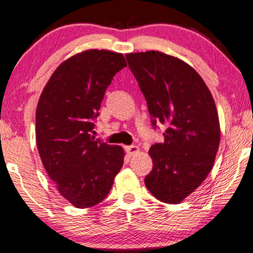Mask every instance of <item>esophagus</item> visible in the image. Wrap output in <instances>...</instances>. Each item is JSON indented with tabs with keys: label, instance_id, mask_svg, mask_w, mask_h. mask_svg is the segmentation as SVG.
Returning <instances> with one entry per match:
<instances>
[{
	"label": "esophagus",
	"instance_id": "1",
	"mask_svg": "<svg viewBox=\"0 0 253 253\" xmlns=\"http://www.w3.org/2000/svg\"><path fill=\"white\" fill-rule=\"evenodd\" d=\"M125 150L128 156H133L138 152V147L137 145H128V147L125 148Z\"/></svg>",
	"mask_w": 253,
	"mask_h": 253
}]
</instances>
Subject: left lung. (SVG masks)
Instances as JSON below:
<instances>
[{
	"mask_svg": "<svg viewBox=\"0 0 253 253\" xmlns=\"http://www.w3.org/2000/svg\"><path fill=\"white\" fill-rule=\"evenodd\" d=\"M144 95L154 129L166 126L164 142L151 145L144 183L164 203L179 204L212 169L220 142L216 108L208 86L188 64L159 51L126 55Z\"/></svg>",
	"mask_w": 253,
	"mask_h": 253,
	"instance_id": "obj_1",
	"label": "left lung"
}]
</instances>
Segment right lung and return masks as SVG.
<instances>
[{"label": "right lung", "mask_w": 253, "mask_h": 253, "mask_svg": "<svg viewBox=\"0 0 253 253\" xmlns=\"http://www.w3.org/2000/svg\"><path fill=\"white\" fill-rule=\"evenodd\" d=\"M125 57L87 50L60 64L39 99L37 145L48 175L60 195L79 209L101 203L124 164V150L91 136L113 77Z\"/></svg>", "instance_id": "right-lung-1"}]
</instances>
